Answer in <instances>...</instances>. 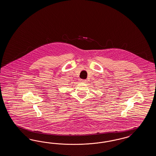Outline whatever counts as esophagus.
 <instances>
[{
  "label": "esophagus",
  "mask_w": 156,
  "mask_h": 156,
  "mask_svg": "<svg viewBox=\"0 0 156 156\" xmlns=\"http://www.w3.org/2000/svg\"><path fill=\"white\" fill-rule=\"evenodd\" d=\"M80 82H83V83H85L86 82V80H80Z\"/></svg>",
  "instance_id": "obj_1"
}]
</instances>
